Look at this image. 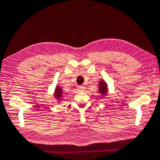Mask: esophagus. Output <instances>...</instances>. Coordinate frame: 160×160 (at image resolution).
<instances>
[{"label": "esophagus", "instance_id": "1", "mask_svg": "<svg viewBox=\"0 0 160 160\" xmlns=\"http://www.w3.org/2000/svg\"><path fill=\"white\" fill-rule=\"evenodd\" d=\"M84 90V86H78V90H79V91H83V90Z\"/></svg>", "mask_w": 160, "mask_h": 160}]
</instances>
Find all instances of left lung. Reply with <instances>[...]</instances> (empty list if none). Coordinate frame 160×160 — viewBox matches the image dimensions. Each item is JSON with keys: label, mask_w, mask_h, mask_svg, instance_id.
Returning <instances> with one entry per match:
<instances>
[{"label": "left lung", "mask_w": 160, "mask_h": 160, "mask_svg": "<svg viewBox=\"0 0 160 160\" xmlns=\"http://www.w3.org/2000/svg\"><path fill=\"white\" fill-rule=\"evenodd\" d=\"M99 91L102 96H104L107 93V83L104 81H101L99 83Z\"/></svg>", "instance_id": "8db88e82"}]
</instances>
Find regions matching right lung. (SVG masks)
I'll use <instances>...</instances> for the list:
<instances>
[{
    "label": "right lung",
    "instance_id": "add662e5",
    "mask_svg": "<svg viewBox=\"0 0 160 160\" xmlns=\"http://www.w3.org/2000/svg\"><path fill=\"white\" fill-rule=\"evenodd\" d=\"M54 95H55L56 98L58 99H61L62 96V90L61 89V87L57 86L56 90H55V93H54Z\"/></svg>",
    "mask_w": 160,
    "mask_h": 160
}]
</instances>
